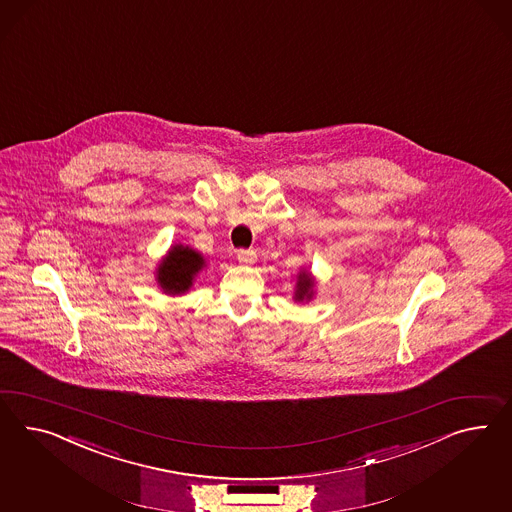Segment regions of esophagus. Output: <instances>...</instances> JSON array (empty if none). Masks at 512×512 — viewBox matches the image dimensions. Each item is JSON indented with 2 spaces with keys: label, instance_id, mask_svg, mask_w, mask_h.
<instances>
[{
  "label": "esophagus",
  "instance_id": "1",
  "mask_svg": "<svg viewBox=\"0 0 512 512\" xmlns=\"http://www.w3.org/2000/svg\"><path fill=\"white\" fill-rule=\"evenodd\" d=\"M236 259H238V263L240 264H253L257 261L255 253L248 251V249H240V251L236 253Z\"/></svg>",
  "mask_w": 512,
  "mask_h": 512
}]
</instances>
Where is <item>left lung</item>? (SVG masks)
<instances>
[{"instance_id":"8db88e82","label":"left lung","mask_w":512,"mask_h":512,"mask_svg":"<svg viewBox=\"0 0 512 512\" xmlns=\"http://www.w3.org/2000/svg\"><path fill=\"white\" fill-rule=\"evenodd\" d=\"M315 287H317L315 276L307 268H300V272L296 274L292 300L294 302H311L315 298Z\"/></svg>"}]
</instances>
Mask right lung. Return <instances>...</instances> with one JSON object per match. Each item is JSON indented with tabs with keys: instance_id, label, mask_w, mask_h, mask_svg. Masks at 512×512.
Listing matches in <instances>:
<instances>
[{
	"instance_id": "1",
	"label": "right lung",
	"mask_w": 512,
	"mask_h": 512,
	"mask_svg": "<svg viewBox=\"0 0 512 512\" xmlns=\"http://www.w3.org/2000/svg\"><path fill=\"white\" fill-rule=\"evenodd\" d=\"M205 268L207 259L203 253L184 244H173L156 266L154 279L169 296H180L194 287L195 279Z\"/></svg>"
}]
</instances>
